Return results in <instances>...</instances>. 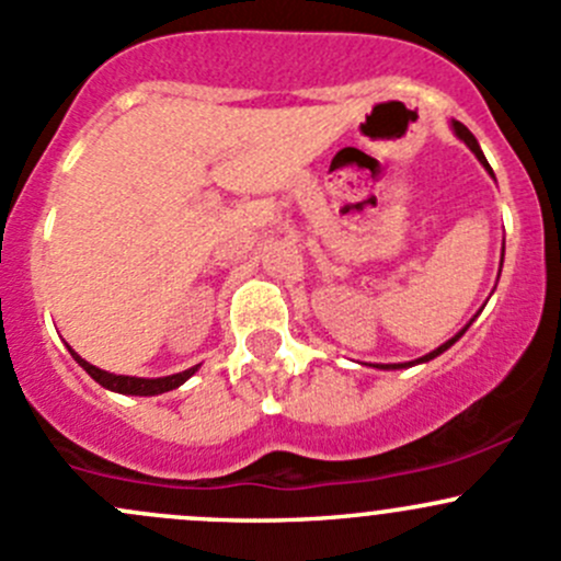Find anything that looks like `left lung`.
I'll return each instance as SVG.
<instances>
[{"mask_svg":"<svg viewBox=\"0 0 561 561\" xmlns=\"http://www.w3.org/2000/svg\"><path fill=\"white\" fill-rule=\"evenodd\" d=\"M451 126H454V134H457V137H459V139H462V141H465V145H468V147H470V150H473V152H476V158H479V161L483 163V167H486V169H489L486 158H483V152H481L479 141H476V137H473V134H470V131H468V128H465V126H462V123H459V121H451ZM489 174H492V169H489ZM492 176H494V174H492ZM465 330H468V328H465ZM465 330H459V333H457V335H454V339H449V341H446V344H440V346H438V350H433V352H430V355H424V357H420V359H416V363H427V359L438 357V355H440V352H446V350H449V346L454 344V341H459V339H462V333H465ZM405 365H414V363H400V365H387V368H405ZM381 368H385V365H381Z\"/></svg>","mask_w":561,"mask_h":561,"instance_id":"left-lung-1","label":"left lung"}]
</instances>
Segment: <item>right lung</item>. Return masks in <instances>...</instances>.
<instances>
[{"label": "right lung", "instance_id": "1", "mask_svg": "<svg viewBox=\"0 0 561 561\" xmlns=\"http://www.w3.org/2000/svg\"><path fill=\"white\" fill-rule=\"evenodd\" d=\"M69 352H72V350H69ZM72 357L78 359V363L88 370V374H91V379H96L102 387H107V389H112V392H121V394H161V392H169V389L180 387L182 381H187L198 370V365H196V368H187V370H182V374H174V376H163V379H137V376L107 374V370H102V368H96V365L85 363V359H82L78 352H72Z\"/></svg>", "mask_w": 561, "mask_h": 561}]
</instances>
